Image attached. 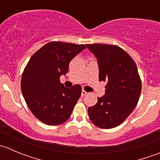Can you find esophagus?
Listing matches in <instances>:
<instances>
[{
	"instance_id": "34e87169",
	"label": "esophagus",
	"mask_w": 160,
	"mask_h": 160,
	"mask_svg": "<svg viewBox=\"0 0 160 160\" xmlns=\"http://www.w3.org/2000/svg\"><path fill=\"white\" fill-rule=\"evenodd\" d=\"M87 93H88V92H87V91H85L84 90H82V93H81V95H82V97H83V96H85V95H87Z\"/></svg>"
}]
</instances>
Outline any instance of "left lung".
Listing matches in <instances>:
<instances>
[{
  "instance_id": "8db88e82",
  "label": "left lung",
  "mask_w": 160,
  "mask_h": 160,
  "mask_svg": "<svg viewBox=\"0 0 160 160\" xmlns=\"http://www.w3.org/2000/svg\"><path fill=\"white\" fill-rule=\"evenodd\" d=\"M97 57L99 80L105 81V94L88 108L92 123L101 128L118 126L138 104L142 82L136 64L119 46L106 44H87Z\"/></svg>"
}]
</instances>
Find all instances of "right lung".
Wrapping results in <instances>:
<instances>
[{
    "label": "right lung",
    "mask_w": 160,
    "mask_h": 160,
    "mask_svg": "<svg viewBox=\"0 0 160 160\" xmlns=\"http://www.w3.org/2000/svg\"><path fill=\"white\" fill-rule=\"evenodd\" d=\"M85 48L51 42L34 53L25 67L21 80L22 94L32 114L46 125L67 122L80 98V85L67 88L59 77L68 72L70 61Z\"/></svg>",
    "instance_id": "obj_1"
}]
</instances>
